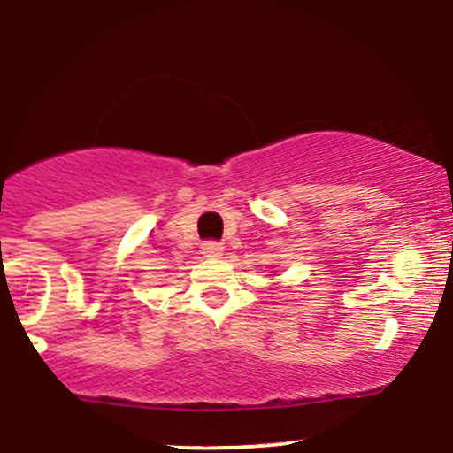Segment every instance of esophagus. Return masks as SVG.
<instances>
[{"instance_id":"esophagus-1","label":"esophagus","mask_w":453,"mask_h":453,"mask_svg":"<svg viewBox=\"0 0 453 453\" xmlns=\"http://www.w3.org/2000/svg\"><path fill=\"white\" fill-rule=\"evenodd\" d=\"M201 250H203L204 257H221L223 244L221 242H215V240H209V242H204L201 246Z\"/></svg>"}]
</instances>
